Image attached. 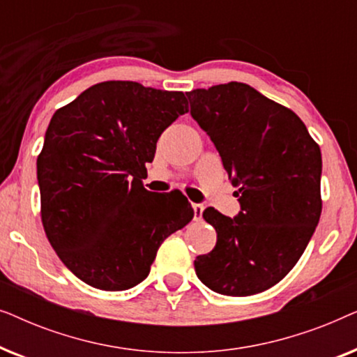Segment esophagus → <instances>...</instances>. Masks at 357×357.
I'll return each instance as SVG.
<instances>
[{
	"label": "esophagus",
	"instance_id": "esophagus-1",
	"mask_svg": "<svg viewBox=\"0 0 357 357\" xmlns=\"http://www.w3.org/2000/svg\"><path fill=\"white\" fill-rule=\"evenodd\" d=\"M192 208H193V211H195V219H199V218H202L203 209H204L203 203H193V204H192Z\"/></svg>",
	"mask_w": 357,
	"mask_h": 357
}]
</instances>
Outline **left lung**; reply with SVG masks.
Segmentation results:
<instances>
[{"mask_svg": "<svg viewBox=\"0 0 357 357\" xmlns=\"http://www.w3.org/2000/svg\"><path fill=\"white\" fill-rule=\"evenodd\" d=\"M190 114L216 146L241 211H203L216 245L195 260L204 286L253 296L299 261L321 213V153L294 112L243 82L187 92Z\"/></svg>", "mask_w": 357, "mask_h": 357, "instance_id": "left-lung-1", "label": "left lung"}]
</instances>
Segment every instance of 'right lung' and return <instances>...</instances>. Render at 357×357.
I'll list each match as a JSON object with an SVG mask.
<instances>
[{"instance_id":"add662e5","label":"right lung","mask_w":357,"mask_h":357,"mask_svg":"<svg viewBox=\"0 0 357 357\" xmlns=\"http://www.w3.org/2000/svg\"><path fill=\"white\" fill-rule=\"evenodd\" d=\"M187 112L183 92L105 81L53 114L37 159L42 222L53 250L86 284H139L160 243L192 221L178 190L154 193L141 182L159 136Z\"/></svg>"}]
</instances>
